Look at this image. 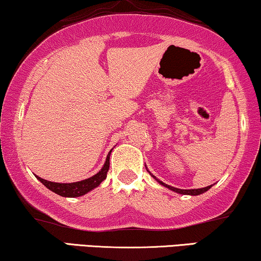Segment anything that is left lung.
I'll return each instance as SVG.
<instances>
[{
    "label": "left lung",
    "mask_w": 261,
    "mask_h": 261,
    "mask_svg": "<svg viewBox=\"0 0 261 261\" xmlns=\"http://www.w3.org/2000/svg\"><path fill=\"white\" fill-rule=\"evenodd\" d=\"M149 172V171H148ZM149 174H151V176L154 178V179L158 181V183H160L162 185H164V187H166V188H169L170 190H172V191H174V192H178V194H181V195H191V196H197V195H201V194H203V192H205V191H208L210 188L213 187V185H209V187H205V188H202V189H190V190H183V189H177V188H173V187H170V185H167V184H165V183H163L162 180H159V179H156V178L153 176V174L149 172Z\"/></svg>",
    "instance_id": "8db88e82"
}]
</instances>
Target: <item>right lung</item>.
Returning a JSON list of instances; mask_svg holds the SVG:
<instances>
[{
	"mask_svg": "<svg viewBox=\"0 0 261 261\" xmlns=\"http://www.w3.org/2000/svg\"><path fill=\"white\" fill-rule=\"evenodd\" d=\"M110 152L109 154L107 155L106 163L101 169V171H98L95 176L87 178V179L84 180L74 181V183H53V181L42 179V178L38 176L35 177H37L38 179L48 189V190L53 191L55 194H58L59 196H63V197H80V196H83L87 194V192L91 191L92 189L97 188L98 185L106 179L107 173H108V170H109Z\"/></svg>",
	"mask_w": 261,
	"mask_h": 261,
	"instance_id": "add662e5",
	"label": "right lung"
}]
</instances>
